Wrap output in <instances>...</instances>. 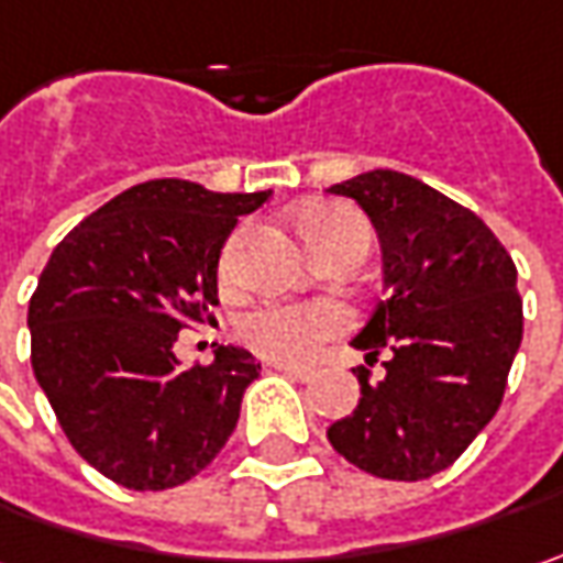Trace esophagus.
I'll return each mask as SVG.
<instances>
[{"label": "esophagus", "instance_id": "1", "mask_svg": "<svg viewBox=\"0 0 563 563\" xmlns=\"http://www.w3.org/2000/svg\"><path fill=\"white\" fill-rule=\"evenodd\" d=\"M271 368H277V372H283L286 378H296V380H308L314 372L311 368H306V365H289V362H271Z\"/></svg>", "mask_w": 563, "mask_h": 563}]
</instances>
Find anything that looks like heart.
Instances as JSON below:
<instances>
[{"mask_svg": "<svg viewBox=\"0 0 563 563\" xmlns=\"http://www.w3.org/2000/svg\"><path fill=\"white\" fill-rule=\"evenodd\" d=\"M302 239L314 255H328L346 242H368L365 220L343 208H314L302 217ZM350 328V311L330 299L261 302L242 314L239 336L249 350L274 362H311L321 346Z\"/></svg>", "mask_w": 563, "mask_h": 563, "instance_id": "1", "label": "heart"}]
</instances>
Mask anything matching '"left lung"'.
<instances>
[{"mask_svg": "<svg viewBox=\"0 0 563 563\" xmlns=\"http://www.w3.org/2000/svg\"><path fill=\"white\" fill-rule=\"evenodd\" d=\"M375 223L390 296L353 340L378 362L355 368L362 397L328 441L378 478L419 482L448 470L504 400L523 340L517 267L476 213L394 169L330 185Z\"/></svg>", "mask_w": 563, "mask_h": 563, "instance_id": "1", "label": "left lung"}]
</instances>
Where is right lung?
<instances>
[{
  "instance_id": "1",
  "label": "right lung",
  "mask_w": 563,
  "mask_h": 563,
  "mask_svg": "<svg viewBox=\"0 0 563 563\" xmlns=\"http://www.w3.org/2000/svg\"><path fill=\"white\" fill-rule=\"evenodd\" d=\"M271 191L151 179L93 210L49 255L27 308L31 365L65 438L132 492L195 478L230 441L261 365L217 346L183 368L179 330L213 324L227 235Z\"/></svg>"
}]
</instances>
